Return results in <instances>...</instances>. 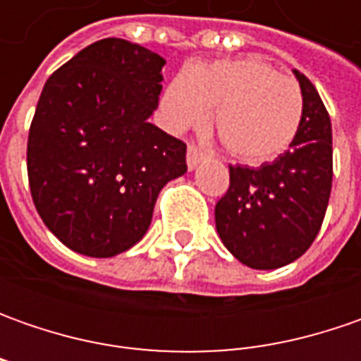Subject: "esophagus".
Here are the masks:
<instances>
[{
  "label": "esophagus",
  "mask_w": 361,
  "mask_h": 361,
  "mask_svg": "<svg viewBox=\"0 0 361 361\" xmlns=\"http://www.w3.org/2000/svg\"><path fill=\"white\" fill-rule=\"evenodd\" d=\"M202 160H207V152H202L199 146H188L187 148V164L188 169L192 171V169H197L199 164H201Z\"/></svg>",
  "instance_id": "esophagus-1"
}]
</instances>
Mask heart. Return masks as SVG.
<instances>
[{
    "label": "heart",
    "instance_id": "b5f03b06",
    "mask_svg": "<svg viewBox=\"0 0 361 361\" xmlns=\"http://www.w3.org/2000/svg\"><path fill=\"white\" fill-rule=\"evenodd\" d=\"M215 108L216 134L245 162L277 159L293 145L303 122V92L259 58L190 66L160 98L166 128L183 132L207 120Z\"/></svg>",
    "mask_w": 361,
    "mask_h": 361
}]
</instances>
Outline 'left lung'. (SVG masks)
I'll use <instances>...</instances> for the list:
<instances>
[{
    "label": "left lung",
    "instance_id": "obj_1",
    "mask_svg": "<svg viewBox=\"0 0 361 361\" xmlns=\"http://www.w3.org/2000/svg\"><path fill=\"white\" fill-rule=\"evenodd\" d=\"M293 74L303 92L293 145L259 169L229 166V190L215 207L221 241L251 269H277L303 255L322 229L331 192L329 114L312 82Z\"/></svg>",
    "mask_w": 361,
    "mask_h": 361
}]
</instances>
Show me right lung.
Listing matches in <instances>:
<instances>
[{"mask_svg":"<svg viewBox=\"0 0 361 361\" xmlns=\"http://www.w3.org/2000/svg\"><path fill=\"white\" fill-rule=\"evenodd\" d=\"M164 63L138 44L106 37L42 90L27 138L30 190L46 227L80 255L134 247L162 187L187 173V145L148 122Z\"/></svg>","mask_w":361,"mask_h":361,"instance_id":"add662e5","label":"right lung"}]
</instances>
